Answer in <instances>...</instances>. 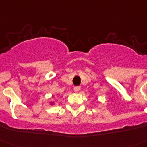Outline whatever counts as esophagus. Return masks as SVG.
Listing matches in <instances>:
<instances>
[{
  "instance_id": "34e87169",
  "label": "esophagus",
  "mask_w": 147,
  "mask_h": 147,
  "mask_svg": "<svg viewBox=\"0 0 147 147\" xmlns=\"http://www.w3.org/2000/svg\"><path fill=\"white\" fill-rule=\"evenodd\" d=\"M80 89V86H75L74 88V90L75 92H79Z\"/></svg>"
}]
</instances>
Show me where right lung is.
<instances>
[{"instance_id": "right-lung-1", "label": "right lung", "mask_w": 147, "mask_h": 147, "mask_svg": "<svg viewBox=\"0 0 147 147\" xmlns=\"http://www.w3.org/2000/svg\"><path fill=\"white\" fill-rule=\"evenodd\" d=\"M49 104H51V105H53V104H55V102L54 101H50V102H49Z\"/></svg>"}]
</instances>
